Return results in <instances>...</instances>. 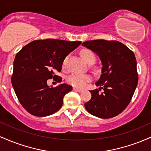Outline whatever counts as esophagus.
I'll return each instance as SVG.
<instances>
[{
	"instance_id": "obj_1",
	"label": "esophagus",
	"mask_w": 151,
	"mask_h": 151,
	"mask_svg": "<svg viewBox=\"0 0 151 151\" xmlns=\"http://www.w3.org/2000/svg\"><path fill=\"white\" fill-rule=\"evenodd\" d=\"M73 90H74V91H77V92H81V91H82V89H78V88H76V87H74L73 88Z\"/></svg>"
}]
</instances>
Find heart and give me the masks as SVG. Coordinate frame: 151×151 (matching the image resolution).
Instances as JSON below:
<instances>
[{"instance_id":"heart-1","label":"heart","mask_w":151,"mask_h":151,"mask_svg":"<svg viewBox=\"0 0 151 151\" xmlns=\"http://www.w3.org/2000/svg\"><path fill=\"white\" fill-rule=\"evenodd\" d=\"M81 56L84 60L89 64H92L96 60L95 54L91 50L85 49L81 51ZM68 60V57H66L64 59L62 67L64 69L67 68V62ZM92 77L89 74H81V73H73L68 76L67 78V81L69 84L72 86L77 88H82L85 86L87 82L91 81Z\"/></svg>"}]
</instances>
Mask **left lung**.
<instances>
[{"label": "left lung", "mask_w": 151, "mask_h": 151, "mask_svg": "<svg viewBox=\"0 0 151 151\" xmlns=\"http://www.w3.org/2000/svg\"><path fill=\"white\" fill-rule=\"evenodd\" d=\"M96 52L101 60V75L90 90L91 98L84 104L89 113L101 119L120 114L131 101L138 77L134 53L125 45L116 40H95L82 43ZM102 88L103 93L99 91Z\"/></svg>", "instance_id": "obj_1"}]
</instances>
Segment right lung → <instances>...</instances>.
<instances>
[{"label": "right lung", "instance_id": "obj_1", "mask_svg": "<svg viewBox=\"0 0 151 151\" xmlns=\"http://www.w3.org/2000/svg\"><path fill=\"white\" fill-rule=\"evenodd\" d=\"M81 41L56 39L37 40L24 46L13 62L12 85L20 104L36 116H47L58 111L66 93L72 86L62 84L49 87L47 81L61 82L57 73L62 70L63 60L80 45Z\"/></svg>", "mask_w": 151, "mask_h": 151}]
</instances>
